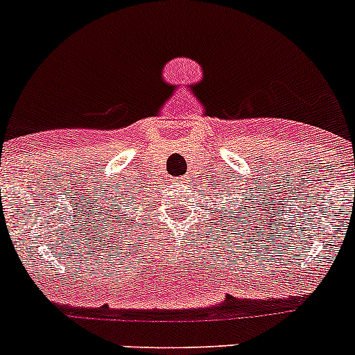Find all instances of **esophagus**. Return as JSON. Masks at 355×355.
I'll list each match as a JSON object with an SVG mask.
<instances>
[{"label": "esophagus", "instance_id": "esophagus-1", "mask_svg": "<svg viewBox=\"0 0 355 355\" xmlns=\"http://www.w3.org/2000/svg\"><path fill=\"white\" fill-rule=\"evenodd\" d=\"M175 182H177V184H184L185 178L184 177H178V178H175Z\"/></svg>", "mask_w": 355, "mask_h": 355}]
</instances>
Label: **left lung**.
I'll use <instances>...</instances> for the list:
<instances>
[{
	"label": "left lung",
	"mask_w": 355,
	"mask_h": 355,
	"mask_svg": "<svg viewBox=\"0 0 355 355\" xmlns=\"http://www.w3.org/2000/svg\"><path fill=\"white\" fill-rule=\"evenodd\" d=\"M215 187H216V185H215ZM218 194H222V192H218ZM257 198H260V196L257 194ZM258 201H260V199H253V198H243V199H241L239 208L243 209V215H241L239 218L243 220V222L250 223L251 220L257 218V216H254V215H257V213H258L257 211V209H258L257 205H260V202H258ZM232 213H237V209H236V211H232ZM222 215H223V213H222ZM222 215H220V216H222ZM236 225H237V223H236ZM230 229H234V225H230Z\"/></svg>",
	"instance_id": "8db88e82"
}]
</instances>
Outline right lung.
Segmentation results:
<instances>
[{
  "instance_id": "1",
  "label": "right lung",
  "mask_w": 355,
  "mask_h": 355,
  "mask_svg": "<svg viewBox=\"0 0 355 355\" xmlns=\"http://www.w3.org/2000/svg\"><path fill=\"white\" fill-rule=\"evenodd\" d=\"M101 202H102V215H105V218H109V222H119V225H125V222L128 220V215H126L125 211H121L123 208H119V205H116L114 196H111V192H109L107 196H101ZM118 218H121L122 220H118Z\"/></svg>"
}]
</instances>
